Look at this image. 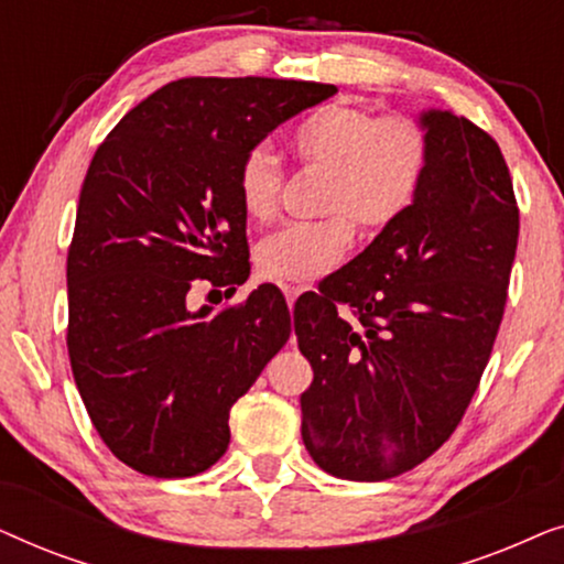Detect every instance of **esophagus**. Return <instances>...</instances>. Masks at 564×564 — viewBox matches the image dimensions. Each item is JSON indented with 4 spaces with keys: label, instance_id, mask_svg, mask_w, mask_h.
<instances>
[{
    "label": "esophagus",
    "instance_id": "34e87169",
    "mask_svg": "<svg viewBox=\"0 0 564 564\" xmlns=\"http://www.w3.org/2000/svg\"><path fill=\"white\" fill-rule=\"evenodd\" d=\"M280 290L284 292V297H288V303L292 305L305 288H303V284H297V282H280Z\"/></svg>",
    "mask_w": 564,
    "mask_h": 564
}]
</instances>
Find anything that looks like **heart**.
Instances as JSON below:
<instances>
[{
    "label": "heart",
    "mask_w": 564,
    "mask_h": 564,
    "mask_svg": "<svg viewBox=\"0 0 564 564\" xmlns=\"http://www.w3.org/2000/svg\"><path fill=\"white\" fill-rule=\"evenodd\" d=\"M297 159L328 169L321 210L328 218L288 226L257 246V269L269 280L311 282L330 272L354 241V220L384 230L411 210L431 164V138L413 115H382L372 107L328 102L297 122L290 138ZM284 172L267 145L246 151L236 174L241 210L269 223L280 210Z\"/></svg>",
    "instance_id": "1"
}]
</instances>
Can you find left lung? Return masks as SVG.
Listing matches in <instances>:
<instances>
[{
	"label": "left lung",
	"instance_id": "obj_1",
	"mask_svg": "<svg viewBox=\"0 0 564 564\" xmlns=\"http://www.w3.org/2000/svg\"><path fill=\"white\" fill-rule=\"evenodd\" d=\"M419 120L431 164L413 207L295 305L313 367L303 442L341 480H390L429 459L459 426L503 321L519 243L503 153L449 110Z\"/></svg>",
	"mask_w": 564,
	"mask_h": 564
}]
</instances>
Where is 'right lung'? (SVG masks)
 <instances>
[{
  "instance_id": "add662e5",
  "label": "right lung",
  "mask_w": 564,
  "mask_h": 564,
  "mask_svg": "<svg viewBox=\"0 0 564 564\" xmlns=\"http://www.w3.org/2000/svg\"><path fill=\"white\" fill-rule=\"evenodd\" d=\"M334 84L189 76L99 143L66 259L72 372L97 434L135 473L192 477L228 449L230 408L290 338L274 284L215 313L197 284L249 280L236 174L246 151Z\"/></svg>"
}]
</instances>
